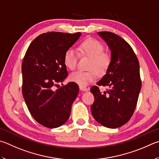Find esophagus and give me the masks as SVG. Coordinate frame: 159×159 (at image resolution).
Wrapping results in <instances>:
<instances>
[{
    "label": "esophagus",
    "instance_id": "1",
    "mask_svg": "<svg viewBox=\"0 0 159 159\" xmlns=\"http://www.w3.org/2000/svg\"><path fill=\"white\" fill-rule=\"evenodd\" d=\"M79 88L80 90H82V91H88L89 90V89L87 87H85V86H80V85Z\"/></svg>",
    "mask_w": 159,
    "mask_h": 159
}]
</instances>
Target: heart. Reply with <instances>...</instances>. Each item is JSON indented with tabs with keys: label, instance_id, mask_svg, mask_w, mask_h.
I'll list each match as a JSON object with an SVG mask.
<instances>
[{
	"label": "heart",
	"instance_id": "b5f03b06",
	"mask_svg": "<svg viewBox=\"0 0 159 159\" xmlns=\"http://www.w3.org/2000/svg\"><path fill=\"white\" fill-rule=\"evenodd\" d=\"M79 51L83 56H88L91 59L89 69H95L99 74H103L108 70L111 62V56L103 52L104 47L98 40L94 39L85 40L79 45ZM78 57L79 56L76 51L70 48L66 51L64 56V63L66 67L70 70H74L76 67ZM95 70L75 71L70 75V80L80 86H86L96 79L97 72Z\"/></svg>",
	"mask_w": 159,
	"mask_h": 159
}]
</instances>
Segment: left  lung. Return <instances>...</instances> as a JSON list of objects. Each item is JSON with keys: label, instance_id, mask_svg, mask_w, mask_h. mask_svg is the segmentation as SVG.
<instances>
[{"label": "left lung", "instance_id": "left-lung-1", "mask_svg": "<svg viewBox=\"0 0 159 159\" xmlns=\"http://www.w3.org/2000/svg\"><path fill=\"white\" fill-rule=\"evenodd\" d=\"M111 51V62L97 85L110 88L103 93L97 86L90 91L94 97L91 112L100 125L115 129L126 124L136 107L141 89L139 62L125 39L111 32H98Z\"/></svg>", "mask_w": 159, "mask_h": 159}]
</instances>
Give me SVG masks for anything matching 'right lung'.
Returning <instances> with one entry per match:
<instances>
[{"label": "right lung", "instance_id": "add662e5", "mask_svg": "<svg viewBox=\"0 0 159 159\" xmlns=\"http://www.w3.org/2000/svg\"><path fill=\"white\" fill-rule=\"evenodd\" d=\"M81 35L50 32L31 42L22 62V93L30 114L48 128H57L67 122L79 86L68 83L57 89L54 86L68 76L64 56Z\"/></svg>", "mask_w": 159, "mask_h": 159}]
</instances>
